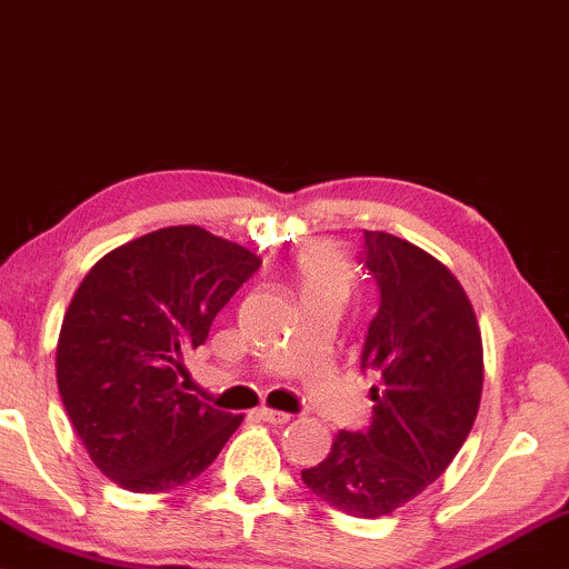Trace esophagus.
<instances>
[{
    "label": "esophagus",
    "mask_w": 569,
    "mask_h": 569,
    "mask_svg": "<svg viewBox=\"0 0 569 569\" xmlns=\"http://www.w3.org/2000/svg\"><path fill=\"white\" fill-rule=\"evenodd\" d=\"M258 418H260L262 422H270V426H286V422L291 420V415H288V412H278V410H270V407H260Z\"/></svg>",
    "instance_id": "34e87169"
}]
</instances>
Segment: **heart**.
Segmentation results:
<instances>
[{
  "instance_id": "obj_1",
  "label": "heart",
  "mask_w": 569,
  "mask_h": 569,
  "mask_svg": "<svg viewBox=\"0 0 569 569\" xmlns=\"http://www.w3.org/2000/svg\"><path fill=\"white\" fill-rule=\"evenodd\" d=\"M353 270L338 247L311 244L296 262V283L301 296H335L342 299L348 293Z\"/></svg>"
}]
</instances>
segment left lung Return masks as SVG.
<instances>
[{
	"mask_svg": "<svg viewBox=\"0 0 569 569\" xmlns=\"http://www.w3.org/2000/svg\"><path fill=\"white\" fill-rule=\"evenodd\" d=\"M363 270L379 288L361 368L379 376L366 430H340L301 479L356 518L397 510L443 475L475 426L482 335L451 270L387 231H363Z\"/></svg>",
	"mask_w": 569,
	"mask_h": 569,
	"instance_id": "8db88e82",
	"label": "left lung"
}]
</instances>
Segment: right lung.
Returning a JSON list of instances; mask_svg holds the SVG:
<instances>
[{
	"mask_svg": "<svg viewBox=\"0 0 569 569\" xmlns=\"http://www.w3.org/2000/svg\"><path fill=\"white\" fill-rule=\"evenodd\" d=\"M260 258L201 227H167L106 254L63 317L56 379L79 441L131 492H167L211 467L242 422L188 395L186 356Z\"/></svg>",
	"mask_w": 569,
	"mask_h": 569,
	"instance_id": "right-lung-1",
	"label": "right lung"
}]
</instances>
